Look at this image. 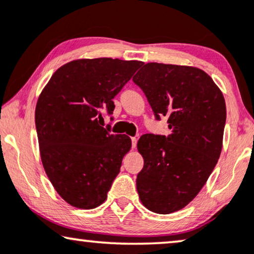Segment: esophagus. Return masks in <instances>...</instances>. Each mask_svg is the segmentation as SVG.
I'll return each instance as SVG.
<instances>
[{
	"instance_id": "esophagus-1",
	"label": "esophagus",
	"mask_w": 254,
	"mask_h": 254,
	"mask_svg": "<svg viewBox=\"0 0 254 254\" xmlns=\"http://www.w3.org/2000/svg\"><path fill=\"white\" fill-rule=\"evenodd\" d=\"M131 141H132V148L137 146V139L136 138H131Z\"/></svg>"
}]
</instances>
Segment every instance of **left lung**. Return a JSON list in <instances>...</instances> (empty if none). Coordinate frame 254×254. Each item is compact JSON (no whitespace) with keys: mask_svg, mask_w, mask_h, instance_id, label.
I'll use <instances>...</instances> for the list:
<instances>
[{"mask_svg":"<svg viewBox=\"0 0 254 254\" xmlns=\"http://www.w3.org/2000/svg\"><path fill=\"white\" fill-rule=\"evenodd\" d=\"M153 110L166 116L171 134L146 133L137 147L144 167L137 175L139 198L148 210L171 214L200 192L217 164L226 121L225 101L204 70L148 63L133 76Z\"/></svg>","mask_w":254,"mask_h":254,"instance_id":"1","label":"left lung"}]
</instances>
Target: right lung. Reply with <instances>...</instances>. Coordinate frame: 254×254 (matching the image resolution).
Wrapping results in <instances>:
<instances>
[{
	"mask_svg": "<svg viewBox=\"0 0 254 254\" xmlns=\"http://www.w3.org/2000/svg\"><path fill=\"white\" fill-rule=\"evenodd\" d=\"M141 62L97 58L67 63L54 72L36 106L44 170L57 192L80 209L102 204L131 147L127 134L101 127L104 111Z\"/></svg>",
	"mask_w": 254,
	"mask_h": 254,
	"instance_id": "obj_1",
	"label": "right lung"
}]
</instances>
